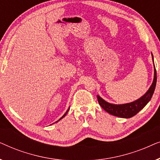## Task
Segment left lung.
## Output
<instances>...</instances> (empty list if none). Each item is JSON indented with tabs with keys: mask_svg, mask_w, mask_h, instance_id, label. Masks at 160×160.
I'll use <instances>...</instances> for the list:
<instances>
[{
	"mask_svg": "<svg viewBox=\"0 0 160 160\" xmlns=\"http://www.w3.org/2000/svg\"><path fill=\"white\" fill-rule=\"evenodd\" d=\"M152 57L153 62H154V57L152 53ZM154 79L153 82L148 91L144 94L143 96L138 99L135 100V101L128 102V103L124 104H113L110 102L106 101L102 99L100 95H97L98 102L100 106L104 109L106 112H108L110 114L116 117H121V118H130L134 117L135 114H137L141 109H143L146 106V104L150 101L153 94H154L155 87L157 84V71L155 68L154 63Z\"/></svg>",
	"mask_w": 160,
	"mask_h": 160,
	"instance_id": "left-lung-1",
	"label": "left lung"
}]
</instances>
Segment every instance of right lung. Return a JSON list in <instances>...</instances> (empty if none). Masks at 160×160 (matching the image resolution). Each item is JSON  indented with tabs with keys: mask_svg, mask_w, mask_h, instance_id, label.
I'll use <instances>...</instances> for the list:
<instances>
[{
	"mask_svg": "<svg viewBox=\"0 0 160 160\" xmlns=\"http://www.w3.org/2000/svg\"><path fill=\"white\" fill-rule=\"evenodd\" d=\"M69 109H70V107H69V108H68V111H66V112H65V114H64V115H63V116H62V117H61V118H60V119H59V120H58V121H57V122H59V121H60V119H62V118H63V117H65V115H66V114H67V113H68V111H69ZM54 123H55V122H54Z\"/></svg>",
	"mask_w": 160,
	"mask_h": 160,
	"instance_id": "add662e5",
	"label": "right lung"
}]
</instances>
